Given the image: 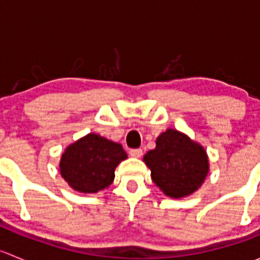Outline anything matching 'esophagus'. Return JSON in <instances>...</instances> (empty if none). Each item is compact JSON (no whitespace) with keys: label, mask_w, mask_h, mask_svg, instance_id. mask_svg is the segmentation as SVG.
Returning <instances> with one entry per match:
<instances>
[{"label":"esophagus","mask_w":260,"mask_h":260,"mask_svg":"<svg viewBox=\"0 0 260 260\" xmlns=\"http://www.w3.org/2000/svg\"><path fill=\"white\" fill-rule=\"evenodd\" d=\"M143 151L141 148H135V149H131L129 151V154L132 157H135V158H140L141 156H142Z\"/></svg>","instance_id":"esophagus-1"}]
</instances>
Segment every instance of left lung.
<instances>
[{
	"mask_svg": "<svg viewBox=\"0 0 260 260\" xmlns=\"http://www.w3.org/2000/svg\"><path fill=\"white\" fill-rule=\"evenodd\" d=\"M153 182L165 195L181 199L195 192L209 172V159L203 146L176 129L157 137L156 148L145 154Z\"/></svg>",
	"mask_w": 260,
	"mask_h": 260,
	"instance_id": "8db88e82",
	"label": "left lung"
}]
</instances>
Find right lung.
I'll return each instance as SVG.
<instances>
[{"label": "right lung", "instance_id": "obj_1", "mask_svg": "<svg viewBox=\"0 0 260 260\" xmlns=\"http://www.w3.org/2000/svg\"><path fill=\"white\" fill-rule=\"evenodd\" d=\"M125 158L122 145L89 133L67 147L60 159V174L75 191L95 193L113 182L115 167Z\"/></svg>", "mask_w": 260, "mask_h": 260}]
</instances>
